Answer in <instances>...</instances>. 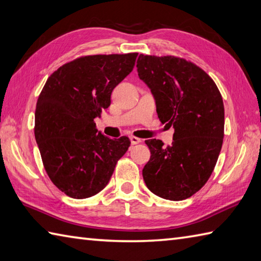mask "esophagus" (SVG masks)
Masks as SVG:
<instances>
[{"label":"esophagus","instance_id":"34e87169","mask_svg":"<svg viewBox=\"0 0 261 261\" xmlns=\"http://www.w3.org/2000/svg\"><path fill=\"white\" fill-rule=\"evenodd\" d=\"M141 142H142L141 138H138L136 136H130V143H132L133 145H136V144H138V143H141Z\"/></svg>","mask_w":261,"mask_h":261}]
</instances>
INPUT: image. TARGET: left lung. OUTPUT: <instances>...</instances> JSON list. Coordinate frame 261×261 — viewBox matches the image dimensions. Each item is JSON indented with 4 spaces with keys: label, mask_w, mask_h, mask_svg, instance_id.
<instances>
[{
    "label": "left lung",
    "mask_w": 261,
    "mask_h": 261,
    "mask_svg": "<svg viewBox=\"0 0 261 261\" xmlns=\"http://www.w3.org/2000/svg\"><path fill=\"white\" fill-rule=\"evenodd\" d=\"M137 73L155 99L158 117L173 126V142L147 140L151 158L143 178L154 195L189 198L210 179L224 137V105L212 77L196 64L175 56L141 54Z\"/></svg>",
    "instance_id": "8db88e82"
}]
</instances>
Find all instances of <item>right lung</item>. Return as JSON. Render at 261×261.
Listing matches in <instances>:
<instances>
[{
	"label": "right lung",
	"instance_id": "obj_1",
	"mask_svg": "<svg viewBox=\"0 0 261 261\" xmlns=\"http://www.w3.org/2000/svg\"><path fill=\"white\" fill-rule=\"evenodd\" d=\"M137 53L89 55L64 64L47 79L35 111V137L51 182L75 199L109 182L128 137L109 138L94 123L113 90L133 71Z\"/></svg>",
	"mask_w": 261,
	"mask_h": 261
}]
</instances>
